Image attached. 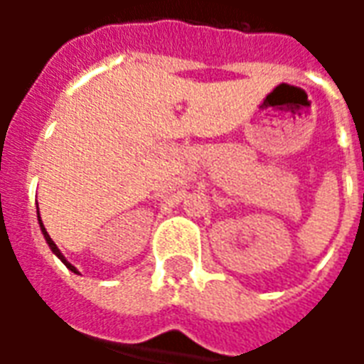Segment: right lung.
Masks as SVG:
<instances>
[{"instance_id": "right-lung-1", "label": "right lung", "mask_w": 364, "mask_h": 364, "mask_svg": "<svg viewBox=\"0 0 364 364\" xmlns=\"http://www.w3.org/2000/svg\"><path fill=\"white\" fill-rule=\"evenodd\" d=\"M38 224H41V232H43L44 240H46V244H48V247H50V250H52V253H54V255H56V257H58V259L62 261V263H64V265H66V267L70 269V271H72V273H77V269H75L74 265H72V263H70V261H68L66 257H64V255H62V252H60V250H58V245L54 244V242H52V237L48 236V232H46V228H44L43 220H41V213H38Z\"/></svg>"}]
</instances>
